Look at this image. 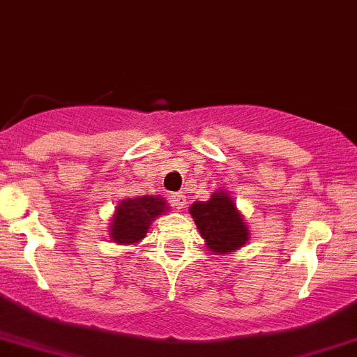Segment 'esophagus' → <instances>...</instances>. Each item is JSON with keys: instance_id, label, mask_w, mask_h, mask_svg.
<instances>
[{"instance_id": "esophagus-1", "label": "esophagus", "mask_w": 357, "mask_h": 357, "mask_svg": "<svg viewBox=\"0 0 357 357\" xmlns=\"http://www.w3.org/2000/svg\"><path fill=\"white\" fill-rule=\"evenodd\" d=\"M172 206L175 209H182L185 206V195L175 193L172 195Z\"/></svg>"}]
</instances>
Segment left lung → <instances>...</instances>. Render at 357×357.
Listing matches in <instances>:
<instances>
[{
    "mask_svg": "<svg viewBox=\"0 0 357 357\" xmlns=\"http://www.w3.org/2000/svg\"><path fill=\"white\" fill-rule=\"evenodd\" d=\"M190 213L215 255H229L248 243L249 227L229 193L216 191L208 202H195Z\"/></svg>",
    "mask_w": 357,
    "mask_h": 357,
    "instance_id": "obj_1",
    "label": "left lung"
}]
</instances>
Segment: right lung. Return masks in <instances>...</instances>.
<instances>
[{
    "instance_id": "obj_1",
    "label": "right lung",
    "mask_w": 357,
    "mask_h": 357,
    "mask_svg": "<svg viewBox=\"0 0 357 357\" xmlns=\"http://www.w3.org/2000/svg\"><path fill=\"white\" fill-rule=\"evenodd\" d=\"M167 211V204L162 197H137L126 199L115 208V215L109 225V238L121 245L141 242L148 233L151 222L158 215Z\"/></svg>"
}]
</instances>
